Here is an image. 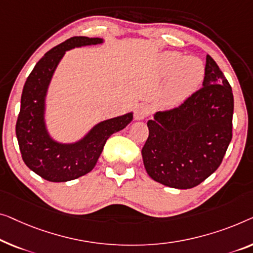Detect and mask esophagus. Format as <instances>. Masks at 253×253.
I'll return each instance as SVG.
<instances>
[{
    "mask_svg": "<svg viewBox=\"0 0 253 253\" xmlns=\"http://www.w3.org/2000/svg\"><path fill=\"white\" fill-rule=\"evenodd\" d=\"M151 109L148 104H139L135 110V119L142 120L150 115Z\"/></svg>",
    "mask_w": 253,
    "mask_h": 253,
    "instance_id": "esophagus-1",
    "label": "esophagus"
}]
</instances>
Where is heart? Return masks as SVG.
<instances>
[{
  "mask_svg": "<svg viewBox=\"0 0 253 253\" xmlns=\"http://www.w3.org/2000/svg\"><path fill=\"white\" fill-rule=\"evenodd\" d=\"M160 73L170 77L163 94L166 105H176L187 99L205 77V65L194 56H184L178 52H166L160 58Z\"/></svg>",
  "mask_w": 253,
  "mask_h": 253,
  "instance_id": "b5f03b06",
  "label": "heart"
}]
</instances>
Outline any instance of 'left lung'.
Instances as JSON below:
<instances>
[{"label":"left lung","instance_id":"left-lung-1","mask_svg":"<svg viewBox=\"0 0 253 253\" xmlns=\"http://www.w3.org/2000/svg\"><path fill=\"white\" fill-rule=\"evenodd\" d=\"M202 85L178 107L148 122L143 163L151 178L166 186L199 185L217 170L232 141V87L210 55Z\"/></svg>","mask_w":253,"mask_h":253}]
</instances>
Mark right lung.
Wrapping results in <instances>:
<instances>
[{
    "label": "right lung",
    "mask_w": 253,
    "mask_h": 253,
    "mask_svg": "<svg viewBox=\"0 0 253 253\" xmlns=\"http://www.w3.org/2000/svg\"><path fill=\"white\" fill-rule=\"evenodd\" d=\"M103 42L99 37L75 36L56 45L36 63L21 94L16 134L26 166L48 182H68L89 172L96 165L107 139L125 128L133 114L116 117L94 126L85 137L71 144L52 139L45 126V96L51 78L66 51Z\"/></svg>",
    "instance_id": "right-lung-1"
}]
</instances>
